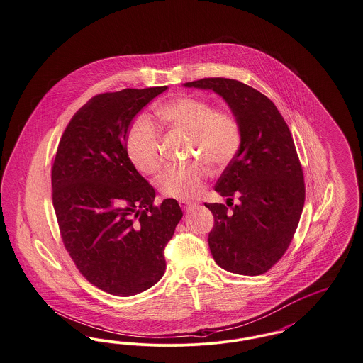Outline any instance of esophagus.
I'll list each match as a JSON object with an SVG mask.
<instances>
[{
    "instance_id": "esophagus-1",
    "label": "esophagus",
    "mask_w": 363,
    "mask_h": 363,
    "mask_svg": "<svg viewBox=\"0 0 363 363\" xmlns=\"http://www.w3.org/2000/svg\"><path fill=\"white\" fill-rule=\"evenodd\" d=\"M179 206L184 208L185 211H188L190 208L196 207V204H194V203H191V201H186V200H181V201H179Z\"/></svg>"
}]
</instances>
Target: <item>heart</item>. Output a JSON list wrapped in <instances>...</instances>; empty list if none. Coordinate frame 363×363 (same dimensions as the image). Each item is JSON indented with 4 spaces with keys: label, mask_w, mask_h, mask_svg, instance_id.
Instances as JSON below:
<instances>
[{
    "label": "heart",
    "mask_w": 363,
    "mask_h": 363,
    "mask_svg": "<svg viewBox=\"0 0 363 363\" xmlns=\"http://www.w3.org/2000/svg\"><path fill=\"white\" fill-rule=\"evenodd\" d=\"M159 120L174 130L188 135L190 152L203 157L213 167L227 164L240 148L241 130L235 117L223 110H213L211 104L181 96L163 104L157 110ZM159 129L150 117L140 116L126 136V155L138 172L154 174L159 170ZM207 170L199 163L169 167L156 181L159 191L170 199L191 200L204 188Z\"/></svg>",
    "instance_id": "obj_1"
}]
</instances>
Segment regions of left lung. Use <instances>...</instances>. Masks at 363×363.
<instances>
[{
  "instance_id": "8db88e82",
  "label": "left lung",
  "mask_w": 363,
  "mask_h": 363,
  "mask_svg": "<svg viewBox=\"0 0 363 363\" xmlns=\"http://www.w3.org/2000/svg\"><path fill=\"white\" fill-rule=\"evenodd\" d=\"M184 86L222 96L241 130L240 148L215 186L230 201L238 196L240 203L231 209L204 204L213 215L208 235L212 257L233 274H265L286 253L305 204L290 129L272 101L238 80L209 77Z\"/></svg>"
}]
</instances>
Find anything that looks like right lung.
Segmentation results:
<instances>
[{
	"label": "right lung",
	"mask_w": 363,
	"mask_h": 363,
	"mask_svg": "<svg viewBox=\"0 0 363 363\" xmlns=\"http://www.w3.org/2000/svg\"><path fill=\"white\" fill-rule=\"evenodd\" d=\"M167 86L94 96L70 120L52 170V206L70 257L89 283L130 296L166 271L163 250L182 218L177 200L154 206L155 190L126 155L133 118Z\"/></svg>",
	"instance_id": "obj_1"
}]
</instances>
